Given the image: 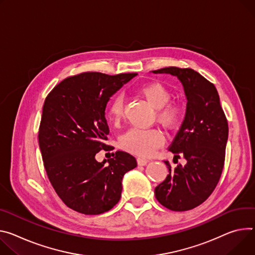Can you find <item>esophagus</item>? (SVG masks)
Here are the masks:
<instances>
[{
    "label": "esophagus",
    "mask_w": 255,
    "mask_h": 255,
    "mask_svg": "<svg viewBox=\"0 0 255 255\" xmlns=\"http://www.w3.org/2000/svg\"><path fill=\"white\" fill-rule=\"evenodd\" d=\"M149 161V159L147 158H143V157H138L137 158V163L139 166H145L147 163Z\"/></svg>",
    "instance_id": "34e87169"
}]
</instances>
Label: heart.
<instances>
[{"mask_svg": "<svg viewBox=\"0 0 255 255\" xmlns=\"http://www.w3.org/2000/svg\"><path fill=\"white\" fill-rule=\"evenodd\" d=\"M138 95L142 97L147 104L156 110L155 117L159 124L168 129H175L182 120V110L172 99V92L164 84L151 82L137 89ZM123 99L116 96L108 107V117L113 123H118L123 117ZM164 136L156 129H130L120 139L123 149L136 155L147 157L163 144Z\"/></svg>", "mask_w": 255, "mask_h": 255, "instance_id": "b5f03b06", "label": "heart"}]
</instances>
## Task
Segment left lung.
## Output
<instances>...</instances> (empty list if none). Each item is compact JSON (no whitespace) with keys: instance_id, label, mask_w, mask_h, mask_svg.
Masks as SVG:
<instances>
[{"instance_id":"left-lung-1","label":"left lung","mask_w":255,"mask_h":255,"mask_svg":"<svg viewBox=\"0 0 255 255\" xmlns=\"http://www.w3.org/2000/svg\"><path fill=\"white\" fill-rule=\"evenodd\" d=\"M151 72L176 76L187 99L184 121L169 148L174 158L184 156L187 163L172 169L165 160L169 175L155 187V198L171 211H189L208 198L221 178L228 122L217 88L193 69L167 67Z\"/></svg>"}]
</instances>
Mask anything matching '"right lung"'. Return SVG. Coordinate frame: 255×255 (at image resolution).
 <instances>
[{"mask_svg": "<svg viewBox=\"0 0 255 255\" xmlns=\"http://www.w3.org/2000/svg\"><path fill=\"white\" fill-rule=\"evenodd\" d=\"M137 73L85 72L60 82L42 107L38 143L45 172L59 197L84 215L106 213L118 203L124 175L137 166L128 152L96 159L110 132L105 111L110 98Z\"/></svg>", "mask_w": 255, "mask_h": 255, "instance_id": "obj_1", "label": "right lung"}]
</instances>
